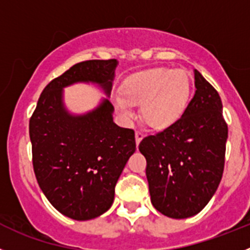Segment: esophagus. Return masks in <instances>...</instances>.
Listing matches in <instances>:
<instances>
[{"label":"esophagus","instance_id":"obj_1","mask_svg":"<svg viewBox=\"0 0 250 250\" xmlns=\"http://www.w3.org/2000/svg\"><path fill=\"white\" fill-rule=\"evenodd\" d=\"M143 137H144V133L142 132V130H136V143H137V146L141 143V141L143 139Z\"/></svg>","mask_w":250,"mask_h":250}]
</instances>
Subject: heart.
<instances>
[{
	"label": "heart",
	"mask_w": 250,
	"mask_h": 250,
	"mask_svg": "<svg viewBox=\"0 0 250 250\" xmlns=\"http://www.w3.org/2000/svg\"><path fill=\"white\" fill-rule=\"evenodd\" d=\"M190 81L181 69H151L128 79L123 97L114 99L116 111L125 121L134 116L133 104H142L144 122L154 129H165L178 122L185 112Z\"/></svg>",
	"instance_id": "obj_1"
}]
</instances>
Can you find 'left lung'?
Listing matches in <instances>:
<instances>
[{"mask_svg":"<svg viewBox=\"0 0 250 250\" xmlns=\"http://www.w3.org/2000/svg\"><path fill=\"white\" fill-rule=\"evenodd\" d=\"M195 86L180 120L139 144L151 204L178 220L195 216L208 204L225 169L228 127L222 101L197 70Z\"/></svg>","mask_w":250,"mask_h":250,"instance_id":"obj_1","label":"left lung"}]
</instances>
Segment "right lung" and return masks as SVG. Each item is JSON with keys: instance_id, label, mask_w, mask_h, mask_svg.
I'll return each mask as SVG.
<instances>
[{"instance_id": "1", "label": "right lung", "mask_w": 250, "mask_h": 250, "mask_svg": "<svg viewBox=\"0 0 250 250\" xmlns=\"http://www.w3.org/2000/svg\"><path fill=\"white\" fill-rule=\"evenodd\" d=\"M117 60H86L51 80L29 120L32 160L39 188L53 206L76 221L101 216L113 204L114 188L136 151L134 130L113 122V106L72 116L62 104V88L93 83L109 96Z\"/></svg>"}]
</instances>
